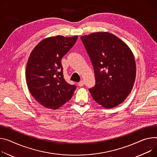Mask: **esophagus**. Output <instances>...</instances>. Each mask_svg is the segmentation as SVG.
<instances>
[{
    "label": "esophagus",
    "mask_w": 157,
    "mask_h": 157,
    "mask_svg": "<svg viewBox=\"0 0 157 157\" xmlns=\"http://www.w3.org/2000/svg\"><path fill=\"white\" fill-rule=\"evenodd\" d=\"M78 85H79V86H80V87L82 86L83 85H84V81H79V82H78Z\"/></svg>",
    "instance_id": "34e87169"
}]
</instances>
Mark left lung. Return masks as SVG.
<instances>
[{"label": "left lung", "mask_w": 157, "mask_h": 157, "mask_svg": "<svg viewBox=\"0 0 157 157\" xmlns=\"http://www.w3.org/2000/svg\"><path fill=\"white\" fill-rule=\"evenodd\" d=\"M93 66L96 84L90 92L106 108L121 104L131 92L136 77L134 56L113 34L94 33L81 37Z\"/></svg>", "instance_id": "left-lung-1"}]
</instances>
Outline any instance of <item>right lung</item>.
Here are the masks:
<instances>
[{"mask_svg": "<svg viewBox=\"0 0 157 157\" xmlns=\"http://www.w3.org/2000/svg\"><path fill=\"white\" fill-rule=\"evenodd\" d=\"M78 36H57L41 40L26 66V82L31 94L41 105L56 109L73 96L76 85L64 78L61 59L73 48Z\"/></svg>", "mask_w": 157, "mask_h": 157, "instance_id": "add662e5", "label": "right lung"}]
</instances>
